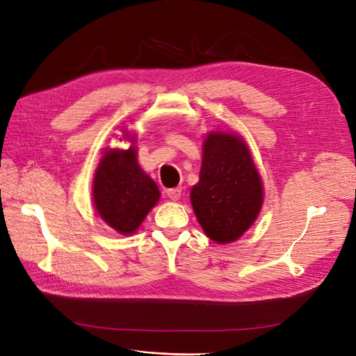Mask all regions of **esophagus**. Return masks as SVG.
<instances>
[{"mask_svg":"<svg viewBox=\"0 0 356 356\" xmlns=\"http://www.w3.org/2000/svg\"><path fill=\"white\" fill-rule=\"evenodd\" d=\"M167 196L171 201H177L181 196V188H171L167 191Z\"/></svg>","mask_w":356,"mask_h":356,"instance_id":"34e87169","label":"esophagus"}]
</instances>
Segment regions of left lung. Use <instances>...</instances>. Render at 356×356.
<instances>
[{
	"label": "left lung",
	"instance_id": "1",
	"mask_svg": "<svg viewBox=\"0 0 356 356\" xmlns=\"http://www.w3.org/2000/svg\"><path fill=\"white\" fill-rule=\"evenodd\" d=\"M191 201L204 232L218 243L239 239L251 227L262 205V185L239 136L211 134L205 139Z\"/></svg>",
	"mask_w": 356,
	"mask_h": 356
}]
</instances>
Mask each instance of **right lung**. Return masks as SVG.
<instances>
[{
  "instance_id": "obj_1",
  "label": "right lung",
  "mask_w": 356,
  "mask_h": 356,
  "mask_svg": "<svg viewBox=\"0 0 356 356\" xmlns=\"http://www.w3.org/2000/svg\"><path fill=\"white\" fill-rule=\"evenodd\" d=\"M102 220L122 234L134 233L160 198L155 181L139 167L136 152L108 149L102 156L92 186Z\"/></svg>"
}]
</instances>
